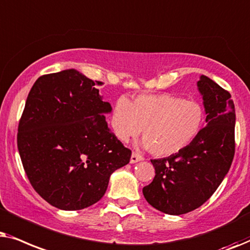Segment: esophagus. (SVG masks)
<instances>
[{"mask_svg":"<svg viewBox=\"0 0 250 250\" xmlns=\"http://www.w3.org/2000/svg\"><path fill=\"white\" fill-rule=\"evenodd\" d=\"M142 160H144V158H143L141 154H138V153H136V152H132L131 158H130L131 164H136V162L142 161Z\"/></svg>","mask_w":250,"mask_h":250,"instance_id":"esophagus-1","label":"esophagus"}]
</instances>
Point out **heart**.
<instances>
[{"mask_svg": "<svg viewBox=\"0 0 250 250\" xmlns=\"http://www.w3.org/2000/svg\"><path fill=\"white\" fill-rule=\"evenodd\" d=\"M205 111L200 103L177 96L143 95L130 103L120 98L112 114L116 137L125 142L143 129V145L156 156L181 152L200 134Z\"/></svg>", "mask_w": 250, "mask_h": 250, "instance_id": "heart-1", "label": "heart"}]
</instances>
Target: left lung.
<instances>
[{"mask_svg": "<svg viewBox=\"0 0 250 250\" xmlns=\"http://www.w3.org/2000/svg\"><path fill=\"white\" fill-rule=\"evenodd\" d=\"M207 125L183 151L168 158L151 160L153 182L143 188L152 207L168 215H183L205 204L221 185L233 161L235 109L231 95L201 75Z\"/></svg>", "mask_w": 250, "mask_h": 250, "instance_id": "left-lung-1", "label": "left lung"}]
</instances>
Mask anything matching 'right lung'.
<instances>
[{
    "label": "right lung",
    "instance_id": "1",
    "mask_svg": "<svg viewBox=\"0 0 250 250\" xmlns=\"http://www.w3.org/2000/svg\"><path fill=\"white\" fill-rule=\"evenodd\" d=\"M94 82L76 69L42 75L29 91L17 144L33 188L62 210H80L105 194L131 151L109 130Z\"/></svg>",
    "mask_w": 250,
    "mask_h": 250
}]
</instances>
